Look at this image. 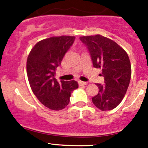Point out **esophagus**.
<instances>
[{
    "mask_svg": "<svg viewBox=\"0 0 148 148\" xmlns=\"http://www.w3.org/2000/svg\"><path fill=\"white\" fill-rule=\"evenodd\" d=\"M79 86H84V85H86L87 84V82H82V81H79Z\"/></svg>",
    "mask_w": 148,
    "mask_h": 148,
    "instance_id": "1",
    "label": "esophagus"
}]
</instances>
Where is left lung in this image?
Here are the masks:
<instances>
[{
	"label": "left lung",
	"mask_w": 148,
	"mask_h": 148,
	"mask_svg": "<svg viewBox=\"0 0 148 148\" xmlns=\"http://www.w3.org/2000/svg\"><path fill=\"white\" fill-rule=\"evenodd\" d=\"M86 45L95 68L102 69L104 85L97 84L99 93L93 104L102 111L113 110L123 99L131 78V64L127 52L115 41L99 34L79 37Z\"/></svg>",
	"instance_id": "1"
}]
</instances>
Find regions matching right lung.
I'll use <instances>...</instances> for the list:
<instances>
[{
  "label": "right lung",
  "mask_w": 148,
  "mask_h": 148,
  "mask_svg": "<svg viewBox=\"0 0 148 148\" xmlns=\"http://www.w3.org/2000/svg\"><path fill=\"white\" fill-rule=\"evenodd\" d=\"M74 39L72 36L45 38L36 44L28 56L26 71L30 86L37 99L52 110L66 107L71 92L79 86L74 80L58 82L54 78L56 67Z\"/></svg>",
  "instance_id": "obj_1"
}]
</instances>
